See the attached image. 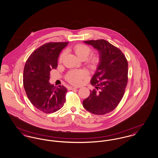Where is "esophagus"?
I'll list each match as a JSON object with an SVG mask.
<instances>
[{
  "label": "esophagus",
  "mask_w": 158,
  "mask_h": 158,
  "mask_svg": "<svg viewBox=\"0 0 158 158\" xmlns=\"http://www.w3.org/2000/svg\"><path fill=\"white\" fill-rule=\"evenodd\" d=\"M70 89H72V90H73V89H78V87H74V86H71V87H70Z\"/></svg>",
  "instance_id": "1"
}]
</instances>
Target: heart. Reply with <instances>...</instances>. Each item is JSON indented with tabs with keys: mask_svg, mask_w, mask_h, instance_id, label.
I'll return each mask as SVG.
<instances>
[{
	"mask_svg": "<svg viewBox=\"0 0 158 158\" xmlns=\"http://www.w3.org/2000/svg\"><path fill=\"white\" fill-rule=\"evenodd\" d=\"M75 54L82 59L87 58L91 53V49L87 45L84 44H77L73 48ZM66 55V52H63L59 56V60L62 62ZM88 65L91 68L94 69L98 66L100 61L99 55H92L86 59ZM87 77V73L84 70H72L69 71L66 76V79L68 82L75 85H80L82 83L83 79Z\"/></svg>",
	"mask_w": 158,
	"mask_h": 158,
	"instance_id": "b5f03b06",
	"label": "heart"
}]
</instances>
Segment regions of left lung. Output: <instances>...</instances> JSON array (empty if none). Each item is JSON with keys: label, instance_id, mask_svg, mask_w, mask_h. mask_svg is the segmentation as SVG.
I'll return each instance as SVG.
<instances>
[{"label": "left lung", "instance_id": "obj_1", "mask_svg": "<svg viewBox=\"0 0 158 158\" xmlns=\"http://www.w3.org/2000/svg\"><path fill=\"white\" fill-rule=\"evenodd\" d=\"M99 51L100 61L90 83L96 89L84 100L87 110L102 115L114 110L123 99L128 82V62L121 50L100 39L84 41Z\"/></svg>", "mask_w": 158, "mask_h": 158}]
</instances>
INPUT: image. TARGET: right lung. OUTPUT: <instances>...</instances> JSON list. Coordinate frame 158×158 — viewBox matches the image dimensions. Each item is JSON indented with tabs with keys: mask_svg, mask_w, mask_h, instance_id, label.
Instances as JSON below:
<instances>
[{
	"mask_svg": "<svg viewBox=\"0 0 158 158\" xmlns=\"http://www.w3.org/2000/svg\"><path fill=\"white\" fill-rule=\"evenodd\" d=\"M68 42H50L37 48L27 60L23 84L27 96L35 108L50 114L59 110L66 100L67 88L49 83L50 71L58 67L60 52Z\"/></svg>",
	"mask_w": 158,
	"mask_h": 158,
	"instance_id": "obj_1",
	"label": "right lung"
}]
</instances>
